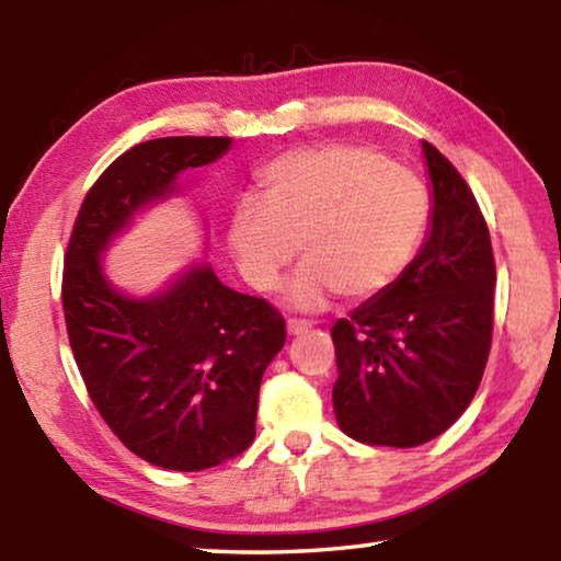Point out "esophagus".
Returning a JSON list of instances; mask_svg holds the SVG:
<instances>
[{"instance_id": "1", "label": "esophagus", "mask_w": 561, "mask_h": 561, "mask_svg": "<svg viewBox=\"0 0 561 561\" xmlns=\"http://www.w3.org/2000/svg\"><path fill=\"white\" fill-rule=\"evenodd\" d=\"M311 329V324L307 319H289L287 321V331L291 336H299V334H304V331H309Z\"/></svg>"}]
</instances>
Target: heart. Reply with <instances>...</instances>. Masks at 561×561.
Returning <instances> with one entry per match:
<instances>
[{
	"instance_id": "1",
	"label": "heart",
	"mask_w": 561,
	"mask_h": 561,
	"mask_svg": "<svg viewBox=\"0 0 561 561\" xmlns=\"http://www.w3.org/2000/svg\"><path fill=\"white\" fill-rule=\"evenodd\" d=\"M431 225L421 178L364 146L327 144L279 156L262 173V203L230 222L232 254L254 289L277 287L297 244L304 267L289 299L314 307L331 291L368 299L401 277Z\"/></svg>"
}]
</instances>
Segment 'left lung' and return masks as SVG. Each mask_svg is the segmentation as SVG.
<instances>
[{"label":"left lung","instance_id":"obj_1","mask_svg":"<svg viewBox=\"0 0 561 561\" xmlns=\"http://www.w3.org/2000/svg\"><path fill=\"white\" fill-rule=\"evenodd\" d=\"M433 225L391 287L331 329L334 413L358 443L415 448L465 413L485 374L495 257L485 217L448 158L423 140Z\"/></svg>","mask_w":561,"mask_h":561}]
</instances>
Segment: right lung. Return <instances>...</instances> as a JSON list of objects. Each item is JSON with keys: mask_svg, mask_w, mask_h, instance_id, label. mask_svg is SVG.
<instances>
[{"mask_svg": "<svg viewBox=\"0 0 561 561\" xmlns=\"http://www.w3.org/2000/svg\"><path fill=\"white\" fill-rule=\"evenodd\" d=\"M227 148L230 138L173 136L126 150L83 197L64 257L66 331L91 401L130 453L165 470H207L250 448L262 374L287 327L267 299L225 287L210 267L128 299L103 279L99 254L178 173Z\"/></svg>", "mask_w": 561, "mask_h": 561, "instance_id": "right-lung-1", "label": "right lung"}]
</instances>
